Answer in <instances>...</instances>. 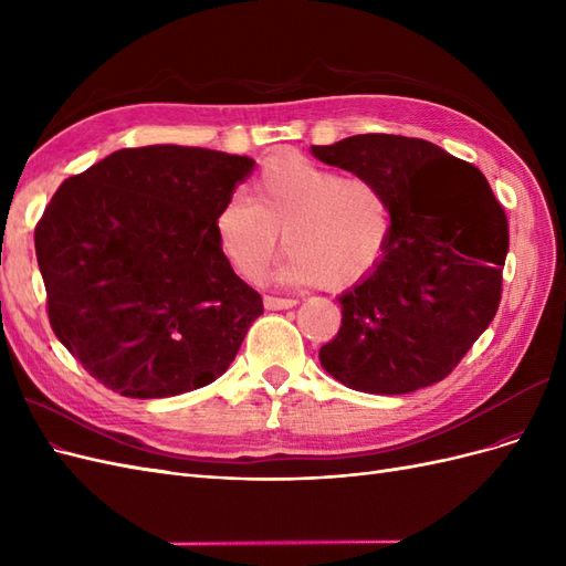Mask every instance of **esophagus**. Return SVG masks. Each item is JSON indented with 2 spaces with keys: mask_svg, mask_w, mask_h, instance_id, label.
Segmentation results:
<instances>
[{
  "mask_svg": "<svg viewBox=\"0 0 566 566\" xmlns=\"http://www.w3.org/2000/svg\"><path fill=\"white\" fill-rule=\"evenodd\" d=\"M295 304H297V300H290V297H264V310H269V312L293 310Z\"/></svg>",
  "mask_w": 566,
  "mask_h": 566,
  "instance_id": "1",
  "label": "esophagus"
}]
</instances>
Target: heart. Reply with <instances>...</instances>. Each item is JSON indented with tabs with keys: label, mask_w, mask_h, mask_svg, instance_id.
<instances>
[{
	"label": "heart",
	"mask_w": 566,
	"mask_h": 566,
	"mask_svg": "<svg viewBox=\"0 0 566 566\" xmlns=\"http://www.w3.org/2000/svg\"><path fill=\"white\" fill-rule=\"evenodd\" d=\"M254 202L231 196L217 210L214 238L238 276L264 279L283 243L287 283L342 290L380 264L391 235V210L378 184L342 177L302 153L281 150L252 181Z\"/></svg>",
	"instance_id": "heart-1"
}]
</instances>
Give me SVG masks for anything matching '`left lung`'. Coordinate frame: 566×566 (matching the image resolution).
I'll use <instances>...</instances> for the list:
<instances>
[{"label": "left lung", "mask_w": 566, "mask_h": 566, "mask_svg": "<svg viewBox=\"0 0 566 566\" xmlns=\"http://www.w3.org/2000/svg\"><path fill=\"white\" fill-rule=\"evenodd\" d=\"M312 153L378 184L391 210L387 252L337 297L342 325L321 347V366L368 394L443 380L501 302L510 235L486 177L430 142L397 134H356Z\"/></svg>", "instance_id": "1"}]
</instances>
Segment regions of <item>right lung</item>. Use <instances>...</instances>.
I'll return each mask as SVG.
<instances>
[{"mask_svg":"<svg viewBox=\"0 0 566 566\" xmlns=\"http://www.w3.org/2000/svg\"><path fill=\"white\" fill-rule=\"evenodd\" d=\"M248 156L158 144L123 148L65 179L35 229L49 321L92 378L132 399L214 382L262 297L214 238Z\"/></svg>","mask_w":566,"mask_h":566,"instance_id":"right-lung-1","label":"right lung"}]
</instances>
